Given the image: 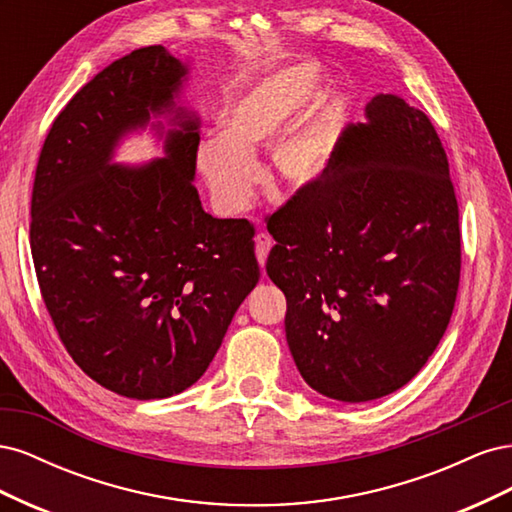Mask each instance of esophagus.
<instances>
[{
	"label": "esophagus",
	"mask_w": 512,
	"mask_h": 512,
	"mask_svg": "<svg viewBox=\"0 0 512 512\" xmlns=\"http://www.w3.org/2000/svg\"><path fill=\"white\" fill-rule=\"evenodd\" d=\"M271 245H273V239H271L269 232L260 230L258 235H256V239H254V250H256V258H258V262H260V267H265Z\"/></svg>",
	"instance_id": "1"
}]
</instances>
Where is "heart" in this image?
<instances>
[{"label": "heart", "mask_w": 512, "mask_h": 512, "mask_svg": "<svg viewBox=\"0 0 512 512\" xmlns=\"http://www.w3.org/2000/svg\"><path fill=\"white\" fill-rule=\"evenodd\" d=\"M316 83L314 68L294 66L247 83L230 96L222 113L224 132L205 136L196 153L200 175L222 215H237L252 203L260 181L254 151L273 137L271 168L284 183L297 188L320 177L337 132V98H318L307 115L283 129L314 94Z\"/></svg>", "instance_id": "b5f03b06"}]
</instances>
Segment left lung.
I'll use <instances>...</instances> for the list:
<instances>
[{"label":"left lung","instance_id":"1","mask_svg":"<svg viewBox=\"0 0 512 512\" xmlns=\"http://www.w3.org/2000/svg\"><path fill=\"white\" fill-rule=\"evenodd\" d=\"M265 222L303 380L348 404L408 384L440 344L461 275L457 194L429 117L374 98L320 177Z\"/></svg>","mask_w":512,"mask_h":512}]
</instances>
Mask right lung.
<instances>
[{"label": "right lung", "instance_id": "right-lung-1", "mask_svg": "<svg viewBox=\"0 0 512 512\" xmlns=\"http://www.w3.org/2000/svg\"><path fill=\"white\" fill-rule=\"evenodd\" d=\"M185 72L162 44L115 59L61 108L34 177L44 305L74 363L130 399L177 395L203 376L260 277L254 224L200 207L196 121L168 134L164 160L108 164L123 132L170 106Z\"/></svg>", "mask_w": 512, "mask_h": 512}]
</instances>
